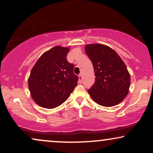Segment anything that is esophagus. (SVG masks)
Instances as JSON below:
<instances>
[{
	"mask_svg": "<svg viewBox=\"0 0 153 153\" xmlns=\"http://www.w3.org/2000/svg\"><path fill=\"white\" fill-rule=\"evenodd\" d=\"M79 81H80L81 83L82 82V79H83L82 75H81V74H79Z\"/></svg>",
	"mask_w": 153,
	"mask_h": 153,
	"instance_id": "esophagus-1",
	"label": "esophagus"
}]
</instances>
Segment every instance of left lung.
Instances as JSON below:
<instances>
[{
	"mask_svg": "<svg viewBox=\"0 0 153 153\" xmlns=\"http://www.w3.org/2000/svg\"><path fill=\"white\" fill-rule=\"evenodd\" d=\"M85 51L93 62L95 81L89 95L96 103L109 107L126 97L130 86V74L125 62L111 48L102 44H91Z\"/></svg>",
	"mask_w": 153,
	"mask_h": 153,
	"instance_id": "1",
	"label": "left lung"
}]
</instances>
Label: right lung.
<instances>
[{"mask_svg": "<svg viewBox=\"0 0 153 153\" xmlns=\"http://www.w3.org/2000/svg\"><path fill=\"white\" fill-rule=\"evenodd\" d=\"M68 47L56 46L37 60L28 78V88L35 103L44 108H53L65 102L77 85L74 65L66 56Z\"/></svg>", "mask_w": 153, "mask_h": 153, "instance_id": "add662e5", "label": "right lung"}]
</instances>
